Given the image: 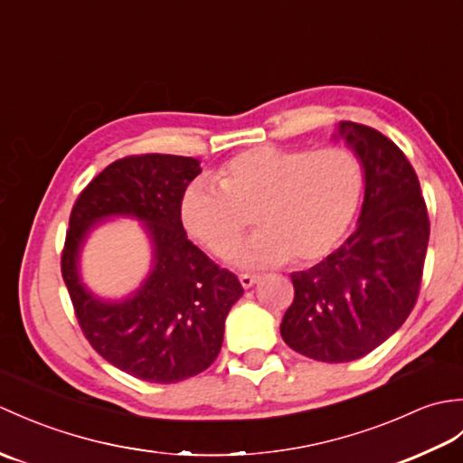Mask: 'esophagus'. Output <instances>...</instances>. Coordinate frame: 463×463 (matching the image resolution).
<instances>
[{
	"label": "esophagus",
	"instance_id": "esophagus-1",
	"mask_svg": "<svg viewBox=\"0 0 463 463\" xmlns=\"http://www.w3.org/2000/svg\"><path fill=\"white\" fill-rule=\"evenodd\" d=\"M241 284H242V288H250V287H254V284L259 282V277L257 274H241Z\"/></svg>",
	"mask_w": 463,
	"mask_h": 463
}]
</instances>
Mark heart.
Wrapping results in <instances>:
<instances>
[{
    "label": "heart",
    "instance_id": "obj_1",
    "mask_svg": "<svg viewBox=\"0 0 463 463\" xmlns=\"http://www.w3.org/2000/svg\"><path fill=\"white\" fill-rule=\"evenodd\" d=\"M216 186L191 183L179 214L191 237L219 259L241 267L320 262L348 239L364 199V166L346 146L284 149L260 145L234 155L214 171Z\"/></svg>",
    "mask_w": 463,
    "mask_h": 463
}]
</instances>
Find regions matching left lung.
Returning a JSON list of instances; mask_svg holds the SVG:
<instances>
[{
  "label": "left lung",
  "instance_id": "8db88e82",
  "mask_svg": "<svg viewBox=\"0 0 463 463\" xmlns=\"http://www.w3.org/2000/svg\"><path fill=\"white\" fill-rule=\"evenodd\" d=\"M366 176L358 229L328 259L292 272L282 340L318 362H352L378 348L418 300L430 239L420 181L408 156L372 127L340 121L338 135Z\"/></svg>",
  "mask_w": 463,
  "mask_h": 463
}]
</instances>
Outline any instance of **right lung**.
Returning <instances> with one entry per match:
<instances>
[{
    "mask_svg": "<svg viewBox=\"0 0 463 463\" xmlns=\"http://www.w3.org/2000/svg\"><path fill=\"white\" fill-rule=\"evenodd\" d=\"M199 173L193 156H123L85 186L69 216L61 274L77 322L107 362L145 382L175 383L209 368L226 314L244 292L231 270L186 239L179 204ZM111 215L141 220L154 247L152 274L123 301L99 299L79 277L86 234Z\"/></svg>",
    "mask_w": 463,
    "mask_h": 463,
    "instance_id": "obj_1",
    "label": "right lung"
}]
</instances>
